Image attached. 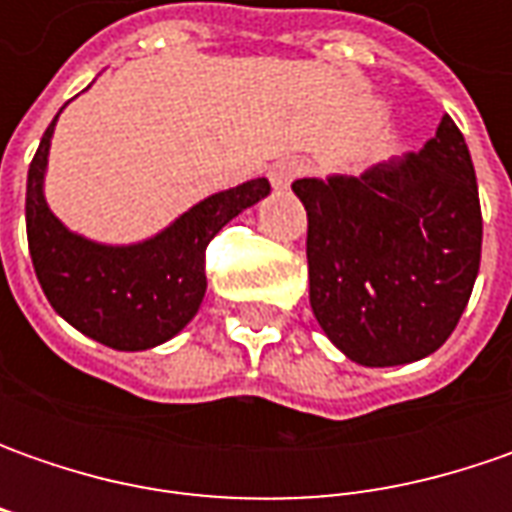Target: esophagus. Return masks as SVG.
<instances>
[{"label": "esophagus", "mask_w": 512, "mask_h": 512, "mask_svg": "<svg viewBox=\"0 0 512 512\" xmlns=\"http://www.w3.org/2000/svg\"><path fill=\"white\" fill-rule=\"evenodd\" d=\"M302 173H305V162H302V159L287 156V159H279V162L270 168L267 176H270L273 187H290V182H296Z\"/></svg>", "instance_id": "1"}]
</instances>
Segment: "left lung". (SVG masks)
I'll return each mask as SVG.
<instances>
[{"instance_id":"8db88e82","label":"left lung","mask_w":512,"mask_h":512,"mask_svg":"<svg viewBox=\"0 0 512 512\" xmlns=\"http://www.w3.org/2000/svg\"><path fill=\"white\" fill-rule=\"evenodd\" d=\"M310 307L364 367L436 353L462 319L482 262V205L462 130L444 113L419 153L362 176L299 179Z\"/></svg>"}]
</instances>
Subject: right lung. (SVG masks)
Segmentation results:
<instances>
[{"mask_svg":"<svg viewBox=\"0 0 512 512\" xmlns=\"http://www.w3.org/2000/svg\"><path fill=\"white\" fill-rule=\"evenodd\" d=\"M56 119L30 162L25 193L30 259L50 307L68 325L113 350H148L168 342L205 299L210 239L245 207L265 199L270 182L250 179L216 193L142 245H96L70 233L42 196Z\"/></svg>","mask_w":512,"mask_h":512,"instance_id":"add662e5","label":"right lung"}]
</instances>
